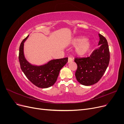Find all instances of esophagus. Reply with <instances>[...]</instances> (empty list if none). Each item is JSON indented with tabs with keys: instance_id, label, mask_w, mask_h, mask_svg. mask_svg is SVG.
I'll return each mask as SVG.
<instances>
[{
	"instance_id": "obj_1",
	"label": "esophagus",
	"mask_w": 124,
	"mask_h": 124,
	"mask_svg": "<svg viewBox=\"0 0 124 124\" xmlns=\"http://www.w3.org/2000/svg\"><path fill=\"white\" fill-rule=\"evenodd\" d=\"M72 62V59L71 58L69 57L68 59V63H69V62Z\"/></svg>"
}]
</instances>
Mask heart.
<instances>
[{
    "instance_id": "obj_1",
    "label": "heart",
    "mask_w": 124,
    "mask_h": 124,
    "mask_svg": "<svg viewBox=\"0 0 124 124\" xmlns=\"http://www.w3.org/2000/svg\"><path fill=\"white\" fill-rule=\"evenodd\" d=\"M72 44L77 46L75 53L79 56H84L91 51L93 44L91 41L87 40L86 37H82L76 38L72 41Z\"/></svg>"
}]
</instances>
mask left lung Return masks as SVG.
Masks as SVG:
<instances>
[{"label":"left lung","mask_w":124,"mask_h":124,"mask_svg":"<svg viewBox=\"0 0 124 124\" xmlns=\"http://www.w3.org/2000/svg\"><path fill=\"white\" fill-rule=\"evenodd\" d=\"M99 37L100 46L89 57L74 59L78 66L75 76L82 85L90 86L97 83L109 63L110 52L107 40L100 34Z\"/></svg>","instance_id":"8db88e82"}]
</instances>
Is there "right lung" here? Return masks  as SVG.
<instances>
[{
	"label": "right lung",
	"instance_id": "add662e5",
	"mask_svg": "<svg viewBox=\"0 0 124 124\" xmlns=\"http://www.w3.org/2000/svg\"><path fill=\"white\" fill-rule=\"evenodd\" d=\"M28 36L22 41L20 46L18 59L21 68L28 79L37 87H50L57 80L60 70L68 62V58L53 59L41 66L31 65L26 59L24 54V42Z\"/></svg>",
	"mask_w": 124,
	"mask_h": 124
}]
</instances>
